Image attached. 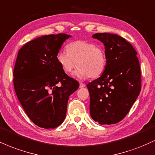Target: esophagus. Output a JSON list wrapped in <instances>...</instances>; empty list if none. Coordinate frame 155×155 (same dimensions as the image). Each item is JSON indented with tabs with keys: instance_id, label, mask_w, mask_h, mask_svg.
I'll return each instance as SVG.
<instances>
[{
	"instance_id": "esophagus-1",
	"label": "esophagus",
	"mask_w": 155,
	"mask_h": 155,
	"mask_svg": "<svg viewBox=\"0 0 155 155\" xmlns=\"http://www.w3.org/2000/svg\"><path fill=\"white\" fill-rule=\"evenodd\" d=\"M85 87V84L84 83H82V82H80L79 83V87L80 88H83V87Z\"/></svg>"
}]
</instances>
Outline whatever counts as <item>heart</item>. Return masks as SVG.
<instances>
[{"instance_id": "b5f03b06", "label": "heart", "mask_w": 155, "mask_h": 155, "mask_svg": "<svg viewBox=\"0 0 155 155\" xmlns=\"http://www.w3.org/2000/svg\"><path fill=\"white\" fill-rule=\"evenodd\" d=\"M66 51L57 54L58 63L65 74H71L77 64L75 76L80 79L98 77L106 65L105 51L95 43L87 41H76L68 44Z\"/></svg>"}]
</instances>
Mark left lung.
<instances>
[{"mask_svg": "<svg viewBox=\"0 0 155 155\" xmlns=\"http://www.w3.org/2000/svg\"><path fill=\"white\" fill-rule=\"evenodd\" d=\"M105 47L106 65L100 77L87 84L90 116L101 124H116L130 111L141 89L137 51L117 34L95 33Z\"/></svg>", "mask_w": 155, "mask_h": 155, "instance_id": "8db88e82", "label": "left lung"}]
</instances>
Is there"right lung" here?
<instances>
[{"instance_id":"add662e5","label":"right lung","mask_w":155,"mask_h":155,"mask_svg":"<svg viewBox=\"0 0 155 155\" xmlns=\"http://www.w3.org/2000/svg\"><path fill=\"white\" fill-rule=\"evenodd\" d=\"M70 37L44 35L19 50L13 74L15 92L28 117L40 127L55 128L63 123L69 96L79 88V82L63 71L56 59Z\"/></svg>"}]
</instances>
